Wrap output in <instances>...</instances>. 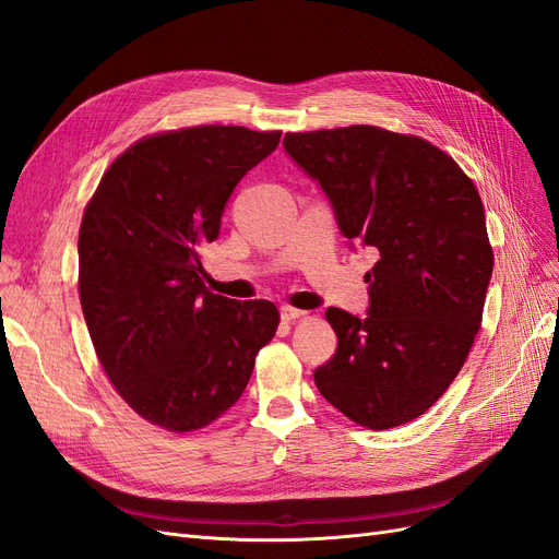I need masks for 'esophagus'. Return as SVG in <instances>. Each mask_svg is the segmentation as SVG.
I'll list each match as a JSON object with an SVG mask.
<instances>
[{"label": "esophagus", "instance_id": "1", "mask_svg": "<svg viewBox=\"0 0 559 559\" xmlns=\"http://www.w3.org/2000/svg\"><path fill=\"white\" fill-rule=\"evenodd\" d=\"M308 312H302V310H296V308H289V306H284L282 310H280V317H282V321H294V319H300V317H306Z\"/></svg>", "mask_w": 559, "mask_h": 559}]
</instances>
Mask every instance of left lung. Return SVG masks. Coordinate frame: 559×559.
<instances>
[{"mask_svg":"<svg viewBox=\"0 0 559 559\" xmlns=\"http://www.w3.org/2000/svg\"><path fill=\"white\" fill-rule=\"evenodd\" d=\"M284 151L331 202L349 247H373L368 310L329 308L337 335L314 384L368 429L405 425L464 366L492 277L483 202L433 144L373 126L284 134Z\"/></svg>","mask_w":559,"mask_h":559,"instance_id":"obj_1","label":"left lung"}]
</instances>
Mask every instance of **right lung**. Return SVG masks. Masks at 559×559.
Wrapping results in <instances>:
<instances>
[{"mask_svg": "<svg viewBox=\"0 0 559 559\" xmlns=\"http://www.w3.org/2000/svg\"><path fill=\"white\" fill-rule=\"evenodd\" d=\"M282 132L200 126L132 144L99 181L79 230V296L97 359L134 413L202 429L238 401L280 312L205 289L240 179Z\"/></svg>", "mask_w": 559, "mask_h": 559, "instance_id": "right-lung-1", "label": "right lung"}]
</instances>
